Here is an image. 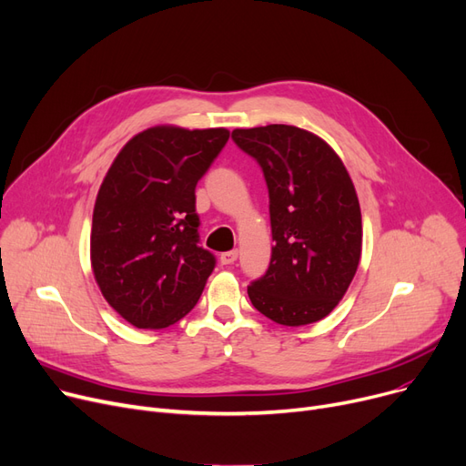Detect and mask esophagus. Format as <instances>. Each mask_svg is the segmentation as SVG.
I'll use <instances>...</instances> for the list:
<instances>
[{
	"label": "esophagus",
	"instance_id": "esophagus-1",
	"mask_svg": "<svg viewBox=\"0 0 466 466\" xmlns=\"http://www.w3.org/2000/svg\"><path fill=\"white\" fill-rule=\"evenodd\" d=\"M237 258H238V250H231V252H224V254H220V261H222V265H231V263H235V261H237Z\"/></svg>",
	"mask_w": 466,
	"mask_h": 466
}]
</instances>
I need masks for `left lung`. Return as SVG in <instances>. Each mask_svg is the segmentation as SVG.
<instances>
[{"label": "left lung", "instance_id": "obj_1", "mask_svg": "<svg viewBox=\"0 0 466 466\" xmlns=\"http://www.w3.org/2000/svg\"><path fill=\"white\" fill-rule=\"evenodd\" d=\"M263 169L275 246L252 305L288 327L331 314L361 259L360 199L339 154L312 131L286 124L233 129Z\"/></svg>", "mask_w": 466, "mask_h": 466}]
</instances>
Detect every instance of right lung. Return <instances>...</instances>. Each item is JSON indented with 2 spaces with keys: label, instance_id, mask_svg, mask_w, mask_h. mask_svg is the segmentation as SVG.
Masks as SVG:
<instances>
[{
  "label": "right lung",
  "instance_id": "obj_1",
  "mask_svg": "<svg viewBox=\"0 0 466 466\" xmlns=\"http://www.w3.org/2000/svg\"><path fill=\"white\" fill-rule=\"evenodd\" d=\"M228 139L226 127H148L122 147L99 186L94 279L137 329H166L198 305L216 259L198 244L196 186Z\"/></svg>",
  "mask_w": 466,
  "mask_h": 466
}]
</instances>
